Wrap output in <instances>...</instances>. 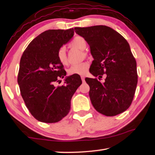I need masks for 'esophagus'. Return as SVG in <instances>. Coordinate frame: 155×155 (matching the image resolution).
Returning a JSON list of instances; mask_svg holds the SVG:
<instances>
[{
  "instance_id": "esophagus-1",
  "label": "esophagus",
  "mask_w": 155,
  "mask_h": 155,
  "mask_svg": "<svg viewBox=\"0 0 155 155\" xmlns=\"http://www.w3.org/2000/svg\"><path fill=\"white\" fill-rule=\"evenodd\" d=\"M81 80H82L83 82H84V81H85V77H84V76H81Z\"/></svg>"
}]
</instances>
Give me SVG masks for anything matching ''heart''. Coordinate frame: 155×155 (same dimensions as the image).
Wrapping results in <instances>:
<instances>
[{
	"mask_svg": "<svg viewBox=\"0 0 155 155\" xmlns=\"http://www.w3.org/2000/svg\"><path fill=\"white\" fill-rule=\"evenodd\" d=\"M70 46L73 48H78L83 51L86 48L87 42L85 39L81 36H77L70 41ZM57 59L62 65H66L68 64V58L66 54V50L64 46L61 47L57 52ZM90 64L88 62H83L81 64L73 65L68 70V74L70 75H85L87 73Z\"/></svg>",
	"mask_w": 155,
	"mask_h": 155,
	"instance_id": "b5f03b06",
	"label": "heart"
}]
</instances>
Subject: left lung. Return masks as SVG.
I'll list each match as a JSON object with an SVG mask.
<instances>
[{"label":"left lung","instance_id":"left-lung-1","mask_svg":"<svg viewBox=\"0 0 155 155\" xmlns=\"http://www.w3.org/2000/svg\"><path fill=\"white\" fill-rule=\"evenodd\" d=\"M90 48L94 60L90 72L101 79L86 78L91 104L97 111L114 116L130 107L137 84V63L128 41L116 31L104 25L75 27Z\"/></svg>","mask_w":155,"mask_h":155}]
</instances>
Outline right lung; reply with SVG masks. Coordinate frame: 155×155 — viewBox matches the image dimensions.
<instances>
[{"instance_id": "1", "label": "right lung", "mask_w": 155, "mask_h": 155, "mask_svg": "<svg viewBox=\"0 0 155 155\" xmlns=\"http://www.w3.org/2000/svg\"><path fill=\"white\" fill-rule=\"evenodd\" d=\"M73 35L72 28L44 31L31 41L21 57L18 76L21 96L31 115L40 122L54 123L66 116L72 97L82 83L77 76L65 77L57 56ZM64 77V86H54Z\"/></svg>"}]
</instances>
